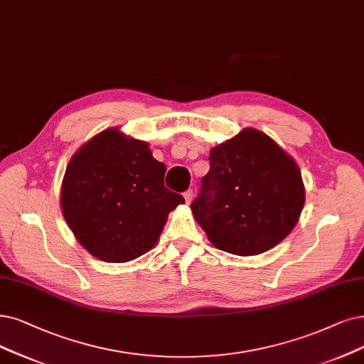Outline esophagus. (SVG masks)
Here are the masks:
<instances>
[{"label": "esophagus", "mask_w": 364, "mask_h": 364, "mask_svg": "<svg viewBox=\"0 0 364 364\" xmlns=\"http://www.w3.org/2000/svg\"><path fill=\"white\" fill-rule=\"evenodd\" d=\"M183 197H185V200H186L188 205H190V203L193 201V197H194L193 190H188V191H185V193H183Z\"/></svg>", "instance_id": "esophagus-1"}]
</instances>
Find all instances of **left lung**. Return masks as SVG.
<instances>
[{
    "mask_svg": "<svg viewBox=\"0 0 364 364\" xmlns=\"http://www.w3.org/2000/svg\"><path fill=\"white\" fill-rule=\"evenodd\" d=\"M209 161L191 210L213 246L258 255L291 232L304 205L301 173L267 134L245 128L215 146Z\"/></svg>",
    "mask_w": 364,
    "mask_h": 364,
    "instance_id": "1",
    "label": "left lung"
}]
</instances>
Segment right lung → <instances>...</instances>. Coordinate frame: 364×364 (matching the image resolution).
I'll use <instances>...</instances> for the list:
<instances>
[{
    "instance_id": "add662e5",
    "label": "right lung",
    "mask_w": 364,
    "mask_h": 364,
    "mask_svg": "<svg viewBox=\"0 0 364 364\" xmlns=\"http://www.w3.org/2000/svg\"><path fill=\"white\" fill-rule=\"evenodd\" d=\"M166 166L146 141L109 128L71 156L61 209L70 230L91 255L125 263L152 250L168 213L185 203L164 186Z\"/></svg>"
}]
</instances>
